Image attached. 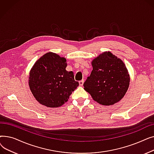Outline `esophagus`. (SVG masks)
<instances>
[{"mask_svg": "<svg viewBox=\"0 0 154 154\" xmlns=\"http://www.w3.org/2000/svg\"><path fill=\"white\" fill-rule=\"evenodd\" d=\"M84 80H80V81H79V85H80V86H82L83 84H84Z\"/></svg>", "mask_w": 154, "mask_h": 154, "instance_id": "esophagus-1", "label": "esophagus"}]
</instances>
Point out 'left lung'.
<instances>
[{
  "mask_svg": "<svg viewBox=\"0 0 154 154\" xmlns=\"http://www.w3.org/2000/svg\"><path fill=\"white\" fill-rule=\"evenodd\" d=\"M91 75L84 84V90L102 106H112L122 99L130 84V75L124 62L110 52L94 58Z\"/></svg>",
  "mask_w": 154,
  "mask_h": 154,
  "instance_id": "1",
  "label": "left lung"
}]
</instances>
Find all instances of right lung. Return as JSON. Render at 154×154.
Wrapping results in <instances>:
<instances>
[{
	"label": "right lung",
	"mask_w": 154,
	"mask_h": 154,
	"mask_svg": "<svg viewBox=\"0 0 154 154\" xmlns=\"http://www.w3.org/2000/svg\"><path fill=\"white\" fill-rule=\"evenodd\" d=\"M66 59L54 52L39 58L30 70L29 85L35 99L47 107H59L79 86L74 72L67 71Z\"/></svg>",
	"instance_id": "right-lung-1"
}]
</instances>
